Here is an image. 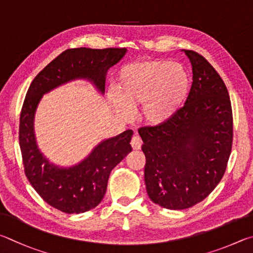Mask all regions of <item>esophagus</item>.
<instances>
[{
  "instance_id": "obj_1",
  "label": "esophagus",
  "mask_w": 253,
  "mask_h": 253,
  "mask_svg": "<svg viewBox=\"0 0 253 253\" xmlns=\"http://www.w3.org/2000/svg\"><path fill=\"white\" fill-rule=\"evenodd\" d=\"M131 147L133 150H140L142 147V140H141L140 136L134 135L133 138L131 139Z\"/></svg>"
}]
</instances>
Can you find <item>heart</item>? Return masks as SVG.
<instances>
[{"label": "heart", "mask_w": 253, "mask_h": 253, "mask_svg": "<svg viewBox=\"0 0 253 253\" xmlns=\"http://www.w3.org/2000/svg\"><path fill=\"white\" fill-rule=\"evenodd\" d=\"M191 80L182 65L168 60L131 63L119 71L115 81L118 95L110 93L111 103L124 118L142 104V118L151 126L167 123L182 108Z\"/></svg>", "instance_id": "heart-1"}]
</instances>
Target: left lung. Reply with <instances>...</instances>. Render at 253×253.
I'll list each match as a JSON object with an SVG mask.
<instances>
[{
    "instance_id": "8db88e82",
    "label": "left lung",
    "mask_w": 253,
    "mask_h": 253,
    "mask_svg": "<svg viewBox=\"0 0 253 253\" xmlns=\"http://www.w3.org/2000/svg\"><path fill=\"white\" fill-rule=\"evenodd\" d=\"M184 53L193 73L184 105L162 126L139 129L149 198L170 210L188 209L205 200L222 179L232 148L227 86L202 55Z\"/></svg>"
}]
</instances>
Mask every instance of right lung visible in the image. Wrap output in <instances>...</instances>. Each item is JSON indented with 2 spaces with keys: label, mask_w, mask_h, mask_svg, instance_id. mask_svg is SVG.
I'll return each instance as SVG.
<instances>
[{
  "label": "right lung",
  "mask_w": 253,
  "mask_h": 253,
  "mask_svg": "<svg viewBox=\"0 0 253 253\" xmlns=\"http://www.w3.org/2000/svg\"><path fill=\"white\" fill-rule=\"evenodd\" d=\"M126 48H69L50 62L31 83L20 115L19 140L24 172L47 205L65 213H83L103 199L111 171L132 151V130L103 140L79 165L60 168L40 152L34 134L35 111L45 93L77 79L90 81L104 93L108 70Z\"/></svg>",
  "instance_id": "add662e5"
}]
</instances>
